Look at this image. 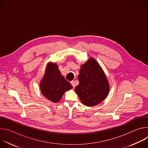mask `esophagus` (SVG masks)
Returning a JSON list of instances; mask_svg holds the SVG:
<instances>
[{
	"mask_svg": "<svg viewBox=\"0 0 148 148\" xmlns=\"http://www.w3.org/2000/svg\"><path fill=\"white\" fill-rule=\"evenodd\" d=\"M71 85L73 86V88H74L75 87V82H74V81H71Z\"/></svg>",
	"mask_w": 148,
	"mask_h": 148,
	"instance_id": "34e87169",
	"label": "esophagus"
}]
</instances>
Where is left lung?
Listing matches in <instances>:
<instances>
[{"mask_svg":"<svg viewBox=\"0 0 148 148\" xmlns=\"http://www.w3.org/2000/svg\"><path fill=\"white\" fill-rule=\"evenodd\" d=\"M78 78L79 82L75 88V91L86 106H95L108 95V80L102 67L94 58L90 57L81 65Z\"/></svg>","mask_w":148,"mask_h":148,"instance_id":"obj_1","label":"left lung"}]
</instances>
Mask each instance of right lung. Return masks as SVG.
Masks as SVG:
<instances>
[{
  "label": "right lung",
  "instance_id": "1",
  "mask_svg": "<svg viewBox=\"0 0 148 148\" xmlns=\"http://www.w3.org/2000/svg\"><path fill=\"white\" fill-rule=\"evenodd\" d=\"M40 88L45 97L54 103H57L61 100L65 92L71 90L73 86L61 75L58 65L54 62H49L40 81Z\"/></svg>",
  "mask_w": 148,
  "mask_h": 148
}]
</instances>
